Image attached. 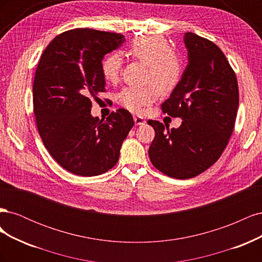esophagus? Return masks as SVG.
Here are the masks:
<instances>
[{
	"label": "esophagus",
	"mask_w": 262,
	"mask_h": 262,
	"mask_svg": "<svg viewBox=\"0 0 262 262\" xmlns=\"http://www.w3.org/2000/svg\"><path fill=\"white\" fill-rule=\"evenodd\" d=\"M133 120H134V122H136L137 125H142L145 123V120L143 119V117H141V116H133Z\"/></svg>",
	"instance_id": "esophagus-1"
}]
</instances>
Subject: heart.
<instances>
[{
  "label": "heart",
  "mask_w": 262,
  "mask_h": 262,
  "mask_svg": "<svg viewBox=\"0 0 262 262\" xmlns=\"http://www.w3.org/2000/svg\"><path fill=\"white\" fill-rule=\"evenodd\" d=\"M125 53L146 64L145 81L152 84L124 87L117 95L119 104L132 113H141L155 100L157 93L166 95L172 92L182 76V63L179 55L170 49L168 41L157 35H143L133 39ZM122 69L120 54H108L101 63V72L109 83H116Z\"/></svg>",
  "instance_id": "heart-1"
}]
</instances>
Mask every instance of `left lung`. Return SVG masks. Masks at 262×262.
Instances as JSON below:
<instances>
[{"instance_id":"8db88e82","label":"left lung","mask_w":262,"mask_h":262,"mask_svg":"<svg viewBox=\"0 0 262 262\" xmlns=\"http://www.w3.org/2000/svg\"><path fill=\"white\" fill-rule=\"evenodd\" d=\"M184 42L188 64L162 104L165 114L182 119L181 125L169 130L160 121H147L155 130L150 162L177 179L195 177L219 160L233 133L239 102L236 75L219 47L193 33H186Z\"/></svg>"}]
</instances>
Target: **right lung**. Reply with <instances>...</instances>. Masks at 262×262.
<instances>
[{"instance_id":"obj_1","label":"right lung","mask_w":262,"mask_h":262,"mask_svg":"<svg viewBox=\"0 0 262 262\" xmlns=\"http://www.w3.org/2000/svg\"><path fill=\"white\" fill-rule=\"evenodd\" d=\"M124 41L121 34L76 28L55 37L39 61L33 86L37 128L50 155L75 175L113 168L134 125L122 108L106 120L91 114V97L105 92L101 61Z\"/></svg>"}]
</instances>
